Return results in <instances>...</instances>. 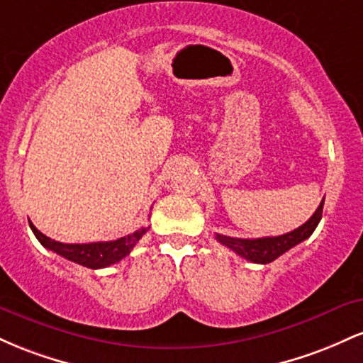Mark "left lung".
Masks as SVG:
<instances>
[{
  "mask_svg": "<svg viewBox=\"0 0 363 363\" xmlns=\"http://www.w3.org/2000/svg\"><path fill=\"white\" fill-rule=\"evenodd\" d=\"M323 206L324 198L318 206V210L314 211V215L306 223L295 228V230L289 232V234L277 237H261V239H237V237L216 234V240L225 245V247L232 249V251L239 254L244 259L257 262V264H268V262L280 257L281 254H285L294 245L303 242L307 237L312 235V232L315 230V227L320 222V216H323Z\"/></svg>",
  "mask_w": 363,
  "mask_h": 363,
  "instance_id": "left-lung-1",
  "label": "left lung"
}]
</instances>
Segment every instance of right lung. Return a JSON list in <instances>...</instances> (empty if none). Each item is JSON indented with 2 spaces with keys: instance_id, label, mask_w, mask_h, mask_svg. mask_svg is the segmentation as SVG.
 Returning a JSON list of instances; mask_svg holds the SVG:
<instances>
[{
  "instance_id": "add662e5",
  "label": "right lung",
  "mask_w": 363,
  "mask_h": 363,
  "mask_svg": "<svg viewBox=\"0 0 363 363\" xmlns=\"http://www.w3.org/2000/svg\"><path fill=\"white\" fill-rule=\"evenodd\" d=\"M32 232L40 244L49 251L60 254L65 259L77 262V264L86 266L90 269H101L107 266L116 264L123 257H126L133 251L136 242L148 232V228H140L126 237H121L118 240H109V242H90V244H65L57 242L51 237L44 235L35 228V225L28 220Z\"/></svg>"
}]
</instances>
